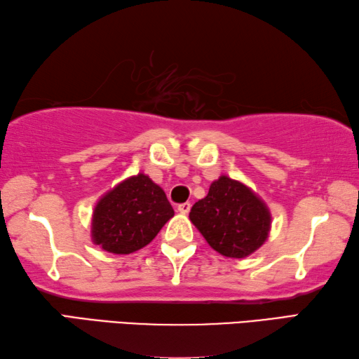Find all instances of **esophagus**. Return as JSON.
<instances>
[{
  "mask_svg": "<svg viewBox=\"0 0 359 359\" xmlns=\"http://www.w3.org/2000/svg\"><path fill=\"white\" fill-rule=\"evenodd\" d=\"M177 210H179L182 215H187V213H189V210H191V203H189V202L180 203V205L177 207Z\"/></svg>",
  "mask_w": 359,
  "mask_h": 359,
  "instance_id": "obj_1",
  "label": "esophagus"
}]
</instances>
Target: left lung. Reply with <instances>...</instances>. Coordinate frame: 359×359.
I'll use <instances>...</instances> for the list:
<instances>
[{
	"label": "left lung",
	"mask_w": 359,
	"mask_h": 359,
	"mask_svg": "<svg viewBox=\"0 0 359 359\" xmlns=\"http://www.w3.org/2000/svg\"><path fill=\"white\" fill-rule=\"evenodd\" d=\"M189 219L212 249L229 258L254 254L268 240L271 212L249 187L221 175L189 212Z\"/></svg>",
	"instance_id": "left-lung-1"
}]
</instances>
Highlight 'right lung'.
Returning a JSON list of instances; mask_svg holds the SVG:
<instances>
[{
    "mask_svg": "<svg viewBox=\"0 0 359 359\" xmlns=\"http://www.w3.org/2000/svg\"><path fill=\"white\" fill-rule=\"evenodd\" d=\"M174 216L166 194L149 175L123 180L97 201L91 240L105 252L128 255L149 244Z\"/></svg>",
    "mask_w": 359,
    "mask_h": 359,
    "instance_id": "1",
    "label": "right lung"
}]
</instances>
